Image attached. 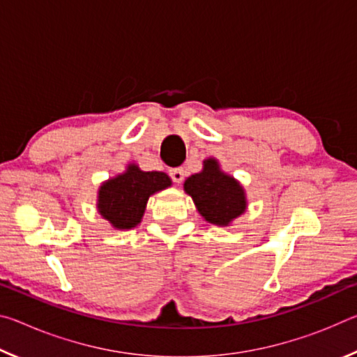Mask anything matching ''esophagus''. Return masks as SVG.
<instances>
[{
    "mask_svg": "<svg viewBox=\"0 0 357 357\" xmlns=\"http://www.w3.org/2000/svg\"><path fill=\"white\" fill-rule=\"evenodd\" d=\"M168 174H170V178H172L173 183H176V184L183 183V179H184V170H183V168H172V170L168 172Z\"/></svg>",
    "mask_w": 357,
    "mask_h": 357,
    "instance_id": "esophagus-1",
    "label": "esophagus"
}]
</instances>
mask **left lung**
Here are the masks:
<instances>
[{
    "label": "left lung",
    "mask_w": 357,
    "mask_h": 357,
    "mask_svg": "<svg viewBox=\"0 0 357 357\" xmlns=\"http://www.w3.org/2000/svg\"><path fill=\"white\" fill-rule=\"evenodd\" d=\"M184 189L197 204L198 213L214 225H228L245 209L243 187L222 173L214 159L204 160L203 172L187 178Z\"/></svg>",
    "instance_id": "1"
}]
</instances>
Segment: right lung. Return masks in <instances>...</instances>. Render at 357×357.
I'll list each match as a JSON object with an SVG mask.
<instances>
[{
  "mask_svg": "<svg viewBox=\"0 0 357 357\" xmlns=\"http://www.w3.org/2000/svg\"><path fill=\"white\" fill-rule=\"evenodd\" d=\"M172 179L160 172H142L129 165L128 172L102 184L99 213L118 229H129L140 223L148 198L165 189Z\"/></svg>",
  "mask_w": 357,
  "mask_h": 357,
  "instance_id": "add662e5",
  "label": "right lung"
}]
</instances>
